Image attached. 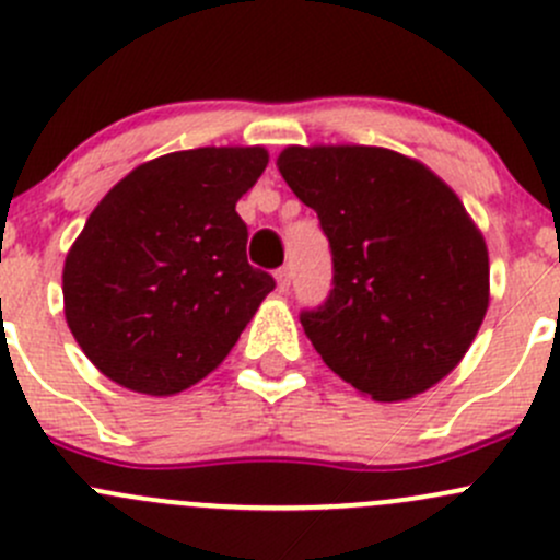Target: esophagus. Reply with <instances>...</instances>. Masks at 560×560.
Instances as JSON below:
<instances>
[{"label":"esophagus","instance_id":"esophagus-1","mask_svg":"<svg viewBox=\"0 0 560 560\" xmlns=\"http://www.w3.org/2000/svg\"><path fill=\"white\" fill-rule=\"evenodd\" d=\"M276 290L284 295L287 290H290V268H279L276 270Z\"/></svg>","mask_w":560,"mask_h":560}]
</instances>
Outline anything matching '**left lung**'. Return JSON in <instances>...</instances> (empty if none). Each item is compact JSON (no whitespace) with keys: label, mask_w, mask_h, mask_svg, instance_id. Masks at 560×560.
I'll return each instance as SVG.
<instances>
[{"label":"left lung","mask_w":560,"mask_h":560,"mask_svg":"<svg viewBox=\"0 0 560 560\" xmlns=\"http://www.w3.org/2000/svg\"><path fill=\"white\" fill-rule=\"evenodd\" d=\"M276 167L330 241L332 292L301 316L327 369L382 404L439 385L490 303L485 235L453 186L382 145H287Z\"/></svg>","instance_id":"left-lung-1"}]
</instances>
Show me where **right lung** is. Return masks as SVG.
<instances>
[{
    "label": "right lung",
    "instance_id": "right-lung-1",
    "mask_svg": "<svg viewBox=\"0 0 560 560\" xmlns=\"http://www.w3.org/2000/svg\"><path fill=\"white\" fill-rule=\"evenodd\" d=\"M262 145L143 162L97 202L61 270L65 319L94 369L143 395L184 393L222 365L273 279L246 262L235 202Z\"/></svg>",
    "mask_w": 560,
    "mask_h": 560
}]
</instances>
